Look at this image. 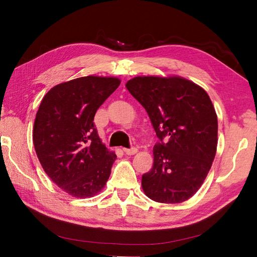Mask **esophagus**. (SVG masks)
I'll return each instance as SVG.
<instances>
[{
	"label": "esophagus",
	"mask_w": 257,
	"mask_h": 257,
	"mask_svg": "<svg viewBox=\"0 0 257 257\" xmlns=\"http://www.w3.org/2000/svg\"><path fill=\"white\" fill-rule=\"evenodd\" d=\"M123 151L125 152L127 155H133L137 152V148L136 147H132V148H123Z\"/></svg>",
	"instance_id": "esophagus-1"
}]
</instances>
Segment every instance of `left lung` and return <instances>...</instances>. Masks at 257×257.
<instances>
[{"label": "left lung", "mask_w": 257, "mask_h": 257, "mask_svg": "<svg viewBox=\"0 0 257 257\" xmlns=\"http://www.w3.org/2000/svg\"><path fill=\"white\" fill-rule=\"evenodd\" d=\"M126 88L159 138L153 167L143 175L144 192L158 203H182L198 191L215 157L217 118L211 99L181 77H135Z\"/></svg>", "instance_id": "8db88e82"}]
</instances>
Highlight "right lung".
<instances>
[{
  "mask_svg": "<svg viewBox=\"0 0 257 257\" xmlns=\"http://www.w3.org/2000/svg\"><path fill=\"white\" fill-rule=\"evenodd\" d=\"M120 80L87 76L53 87L43 98L33 130L37 158L51 180L74 197L100 192L116 155L102 144L94 115Z\"/></svg>",
  "mask_w": 257,
  "mask_h": 257,
  "instance_id": "right-lung-1",
  "label": "right lung"
}]
</instances>
